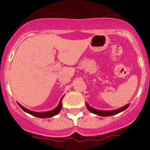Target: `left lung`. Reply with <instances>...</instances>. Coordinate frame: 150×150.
<instances>
[{
  "mask_svg": "<svg viewBox=\"0 0 150 150\" xmlns=\"http://www.w3.org/2000/svg\"><path fill=\"white\" fill-rule=\"evenodd\" d=\"M129 104H127V105H125V106L123 107V108H119V109H117V110H97V109H94V108L89 106L88 104H86L87 108H88V109L91 112V113L97 114V115L102 116V117H108V116L115 115V114H119V113H120V112L124 111V110H126V109L129 107Z\"/></svg>",
  "mask_w": 150,
  "mask_h": 150,
  "instance_id": "obj_1",
  "label": "left lung"
}]
</instances>
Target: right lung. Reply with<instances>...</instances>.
I'll return each mask as SVG.
<instances>
[{
    "label": "right lung",
    "instance_id": "add662e5",
    "mask_svg": "<svg viewBox=\"0 0 150 150\" xmlns=\"http://www.w3.org/2000/svg\"><path fill=\"white\" fill-rule=\"evenodd\" d=\"M63 97H62V98L60 99L59 104V105H58V106L56 107L55 109H53V110H50V111H46V112L33 111V110H28V109L25 108L24 107H23L22 105L19 104V103H17V104H18L19 106L21 107V108H22L23 110H24L25 112H26V113H28V114H31V115L35 116V117H40V118H49V117H53V116L58 114L60 112V110H62V100Z\"/></svg>",
    "mask_w": 150,
    "mask_h": 150
}]
</instances>
